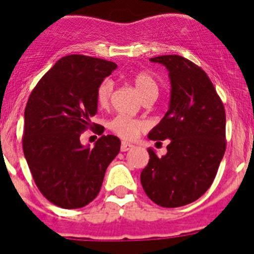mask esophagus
Listing matches in <instances>:
<instances>
[{
	"mask_svg": "<svg viewBox=\"0 0 254 254\" xmlns=\"http://www.w3.org/2000/svg\"><path fill=\"white\" fill-rule=\"evenodd\" d=\"M132 147H134V145L132 144H129V142H122L120 149H122V151H127V150H131Z\"/></svg>",
	"mask_w": 254,
	"mask_h": 254,
	"instance_id": "1",
	"label": "esophagus"
}]
</instances>
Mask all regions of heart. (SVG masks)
<instances>
[{
	"label": "heart",
	"instance_id": "1",
	"mask_svg": "<svg viewBox=\"0 0 254 254\" xmlns=\"http://www.w3.org/2000/svg\"><path fill=\"white\" fill-rule=\"evenodd\" d=\"M132 83L142 99L146 97H157L159 85H157L156 80L147 73H136L132 77ZM112 90L113 83L109 79H105L100 83L97 89V103L100 107H105L108 104L110 95H112ZM109 127L115 134L122 136L123 139L131 140L142 129V123L127 117H117L110 122Z\"/></svg>",
	"mask_w": 254,
	"mask_h": 254
}]
</instances>
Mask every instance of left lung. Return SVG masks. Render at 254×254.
Listing matches in <instances>:
<instances>
[{
    "mask_svg": "<svg viewBox=\"0 0 254 254\" xmlns=\"http://www.w3.org/2000/svg\"><path fill=\"white\" fill-rule=\"evenodd\" d=\"M150 61L169 70L171 95L169 110L147 137L170 144L161 157L147 149L140 181L156 205L180 207L200 198L215 180L226 151L225 107L205 70L191 61L176 54Z\"/></svg>",
    "mask_w": 254,
    "mask_h": 254,
    "instance_id": "8db88e82",
    "label": "left lung"
}]
</instances>
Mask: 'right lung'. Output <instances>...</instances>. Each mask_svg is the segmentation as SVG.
<instances>
[{
  "mask_svg": "<svg viewBox=\"0 0 254 254\" xmlns=\"http://www.w3.org/2000/svg\"><path fill=\"white\" fill-rule=\"evenodd\" d=\"M118 65L100 58L70 54L41 78L24 109V157L42 195L62 208H80L98 196L120 140L103 135L94 147L80 135L97 114V89ZM100 125L97 131L103 134Z\"/></svg>",
  "mask_w": 254,
  "mask_h": 254,
  "instance_id": "1",
  "label": "right lung"
}]
</instances>
